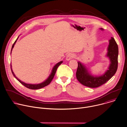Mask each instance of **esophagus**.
<instances>
[{"mask_svg":"<svg viewBox=\"0 0 127 127\" xmlns=\"http://www.w3.org/2000/svg\"><path fill=\"white\" fill-rule=\"evenodd\" d=\"M73 57H74V54H73L69 53L68 55H67V56H66V59L67 61H69V60H70L71 59H72V58H73Z\"/></svg>","mask_w":127,"mask_h":127,"instance_id":"1","label":"esophagus"}]
</instances>
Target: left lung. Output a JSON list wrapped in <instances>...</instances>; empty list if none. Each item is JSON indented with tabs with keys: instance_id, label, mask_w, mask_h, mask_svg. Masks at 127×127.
<instances>
[{
	"instance_id": "obj_1",
	"label": "left lung",
	"mask_w": 127,
	"mask_h": 127,
	"mask_svg": "<svg viewBox=\"0 0 127 127\" xmlns=\"http://www.w3.org/2000/svg\"><path fill=\"white\" fill-rule=\"evenodd\" d=\"M103 31V29L100 28ZM109 45L107 47V52L106 56L109 58L110 64L104 74L100 76H94L90 74L86 67L82 63L78 61V68L76 76L80 83L84 86L95 88L101 86L109 80L116 73L118 69V58L119 49L118 45L115 39L112 37L108 41Z\"/></svg>"
}]
</instances>
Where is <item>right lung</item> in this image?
<instances>
[{"label":"right lung","mask_w":127,"mask_h":127,"mask_svg":"<svg viewBox=\"0 0 127 127\" xmlns=\"http://www.w3.org/2000/svg\"><path fill=\"white\" fill-rule=\"evenodd\" d=\"M18 38H19V37H18L17 38V39L16 40V41L14 42V43H13L12 46V48H11V51L12 50V49L14 47V46L15 44V43L17 41V40L18 39ZM63 61H61L59 62H58V63H57L55 66H54L52 69V72L50 74V75H49V76L48 77V78L45 80L44 81V82H43L42 83H39V84H28V83H26L22 81H21V80H20L19 78H17V77H16V76L15 75V74H14L13 72L12 71V68H11V65H10V66H11V72L13 74V75L14 76V77L19 81L21 83H22L23 85H24L25 86H26V87L29 88V89H40V88H42L48 85H49L51 82L52 81V79H53L54 76H55V74L56 73V72L57 71V69L58 68V67H59V66L61 64V63H62Z\"/></svg>","instance_id":"obj_1"}]
</instances>
